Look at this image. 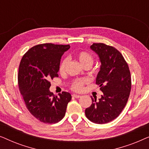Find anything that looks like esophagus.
<instances>
[{"label":"esophagus","instance_id":"obj_1","mask_svg":"<svg viewBox=\"0 0 149 149\" xmlns=\"http://www.w3.org/2000/svg\"><path fill=\"white\" fill-rule=\"evenodd\" d=\"M72 97H75V98H79V97H81V95H77V94H73V95H72Z\"/></svg>","mask_w":149,"mask_h":149}]
</instances>
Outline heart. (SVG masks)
<instances>
[{
    "label": "heart",
    "instance_id": "obj_1",
    "mask_svg": "<svg viewBox=\"0 0 149 149\" xmlns=\"http://www.w3.org/2000/svg\"><path fill=\"white\" fill-rule=\"evenodd\" d=\"M77 58H78L79 62L83 66L86 65H91L92 66L93 62V58L91 55L88 53L85 52H81L77 54ZM68 62V59L66 58L62 61L60 63L59 70L61 73H63L66 70V68ZM88 82V80L86 79H76L73 81L71 85V88L74 91H81L83 89V86L85 83Z\"/></svg>",
    "mask_w": 149,
    "mask_h": 149
}]
</instances>
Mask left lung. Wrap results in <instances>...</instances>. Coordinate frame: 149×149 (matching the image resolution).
<instances>
[{"label": "left lung", "mask_w": 149, "mask_h": 149, "mask_svg": "<svg viewBox=\"0 0 149 149\" xmlns=\"http://www.w3.org/2000/svg\"><path fill=\"white\" fill-rule=\"evenodd\" d=\"M90 48L101 62L95 83L103 95L97 101L91 97L92 104L85 113L89 121L104 124L116 119L125 107L131 91V75L127 62L117 49L104 43H93Z\"/></svg>", "instance_id": "8db88e82"}]
</instances>
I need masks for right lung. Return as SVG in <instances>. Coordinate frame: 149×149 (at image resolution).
<instances>
[{
  "instance_id": "right-lung-1",
  "label": "right lung",
  "mask_w": 149,
  "mask_h": 149,
  "mask_svg": "<svg viewBox=\"0 0 149 149\" xmlns=\"http://www.w3.org/2000/svg\"><path fill=\"white\" fill-rule=\"evenodd\" d=\"M70 45L44 43L30 48L22 57L18 86L26 108L34 117L45 123H56L64 118L70 93L59 96L49 91V81L58 77L60 60Z\"/></svg>"
}]
</instances>
